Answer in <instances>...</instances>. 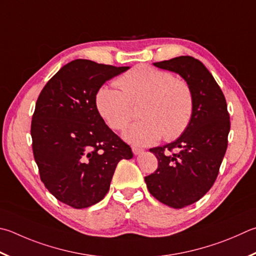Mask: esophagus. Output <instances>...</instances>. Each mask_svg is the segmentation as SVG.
Listing matches in <instances>:
<instances>
[{
	"label": "esophagus",
	"mask_w": 256,
	"mask_h": 256,
	"mask_svg": "<svg viewBox=\"0 0 256 256\" xmlns=\"http://www.w3.org/2000/svg\"><path fill=\"white\" fill-rule=\"evenodd\" d=\"M132 151H133V153H134V154H136V156L140 154V153H142V152H143L142 148H136V146H133V148H132Z\"/></svg>",
	"instance_id": "esophagus-1"
}]
</instances>
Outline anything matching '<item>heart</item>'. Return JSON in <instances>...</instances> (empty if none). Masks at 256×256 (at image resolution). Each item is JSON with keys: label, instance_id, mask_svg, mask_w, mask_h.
<instances>
[{"label": "heart", "instance_id": "obj_1", "mask_svg": "<svg viewBox=\"0 0 256 256\" xmlns=\"http://www.w3.org/2000/svg\"><path fill=\"white\" fill-rule=\"evenodd\" d=\"M115 87H100L96 108L108 126L123 130L133 115V106L142 103L141 120L125 130L123 138L136 146H150L160 140H174L192 120L194 100L187 82L172 74L146 64L134 67L116 80Z\"/></svg>", "mask_w": 256, "mask_h": 256}]
</instances>
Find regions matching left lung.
Returning <instances> with one entry per match:
<instances>
[{
  "mask_svg": "<svg viewBox=\"0 0 256 256\" xmlns=\"http://www.w3.org/2000/svg\"><path fill=\"white\" fill-rule=\"evenodd\" d=\"M153 66L178 74L192 94L187 128L176 141L150 148L158 169L144 178L153 197L179 209L198 202L215 182L227 148L230 114L220 87L198 59L180 56Z\"/></svg>",
  "mask_w": 256,
  "mask_h": 256,
  "instance_id": "1",
  "label": "left lung"
}]
</instances>
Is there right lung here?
I'll return each mask as SVG.
<instances>
[{
  "mask_svg": "<svg viewBox=\"0 0 256 256\" xmlns=\"http://www.w3.org/2000/svg\"><path fill=\"white\" fill-rule=\"evenodd\" d=\"M128 69L72 60L46 84L36 100L31 136L40 178L50 194L72 208L100 202L118 162L133 158L95 103L104 82Z\"/></svg>",
  "mask_w": 256,
  "mask_h": 256,
  "instance_id": "1",
  "label": "right lung"
}]
</instances>
